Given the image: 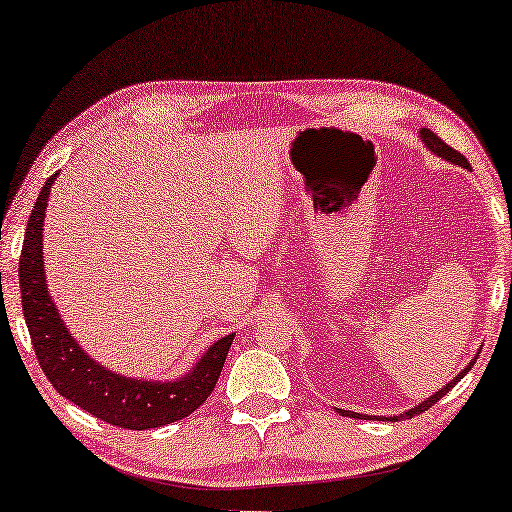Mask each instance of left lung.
<instances>
[{"instance_id":"8db88e82","label":"left lung","mask_w":512,"mask_h":512,"mask_svg":"<svg viewBox=\"0 0 512 512\" xmlns=\"http://www.w3.org/2000/svg\"><path fill=\"white\" fill-rule=\"evenodd\" d=\"M422 138H424V142H426V147H429V149H431V152H435V154H438V156H442V158H445V161H451V163H456V165H463V167H469V163H467V158H465L463 154H460V152H458V149H454V147H449L445 140H442V138H438V136H435V133H433L431 129H422ZM472 365H474V360H472V363H469V365L465 367V370H463V372H460V374L456 376V379H454V381H451V383H447V385H445V388H442L440 392H435V395H433V397H429V399H426V401H422V404H420V406L410 408V410H408V413H404V415H399V417H390V422H392V420H410V417H415V415H420V413H424V410H429V408H431V406L435 404V401H440L442 397H445V395H447V392H449L451 388H454V385L458 383V379H460V376H465V374H467V370H469V367H472ZM338 410H340V408H338ZM340 413H342V415H345V417H363V415H358V413H351V410H340ZM372 420H388V417H372Z\"/></svg>"}]
</instances>
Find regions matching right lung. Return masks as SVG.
<instances>
[{
	"label": "right lung",
	"mask_w": 512,
	"mask_h": 512,
	"mask_svg": "<svg viewBox=\"0 0 512 512\" xmlns=\"http://www.w3.org/2000/svg\"><path fill=\"white\" fill-rule=\"evenodd\" d=\"M54 179L56 174L45 181L33 204L18 265L22 313L40 367L56 392L106 424L145 431L183 420L211 397L233 335L217 340L195 365V370L170 383L127 379L83 354L61 322L45 283L43 222Z\"/></svg>",
	"instance_id": "obj_1"
}]
</instances>
